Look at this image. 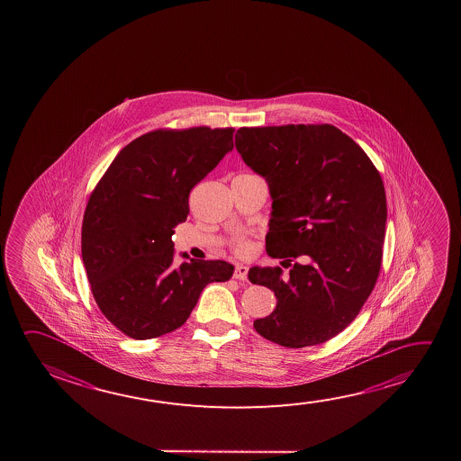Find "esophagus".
Here are the masks:
<instances>
[{"instance_id": "esophagus-1", "label": "esophagus", "mask_w": 461, "mask_h": 461, "mask_svg": "<svg viewBox=\"0 0 461 461\" xmlns=\"http://www.w3.org/2000/svg\"><path fill=\"white\" fill-rule=\"evenodd\" d=\"M233 278L240 279V281H246V279H248V267H246V265H236Z\"/></svg>"}]
</instances>
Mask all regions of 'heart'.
Masks as SVG:
<instances>
[{
	"label": "heart",
	"instance_id": "1",
	"mask_svg": "<svg viewBox=\"0 0 461 461\" xmlns=\"http://www.w3.org/2000/svg\"><path fill=\"white\" fill-rule=\"evenodd\" d=\"M236 250L240 252V254H248L250 250V244L249 242L241 241L240 244H238V248H236Z\"/></svg>",
	"mask_w": 461,
	"mask_h": 461
}]
</instances>
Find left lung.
<instances>
[{"mask_svg":"<svg viewBox=\"0 0 461 461\" xmlns=\"http://www.w3.org/2000/svg\"><path fill=\"white\" fill-rule=\"evenodd\" d=\"M234 144L270 189L267 252L291 267L286 278L279 267L250 268V283L276 295L254 328L285 348L326 342L354 321L376 285L387 220L381 175L328 123L242 127ZM294 258L302 262L291 266Z\"/></svg>","mask_w":461,"mask_h":461,"instance_id":"8db88e82","label":"left lung"}]
</instances>
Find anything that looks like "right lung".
Returning a JSON list of instances; mask_svg holds the SVG:
<instances>
[{"label": "right lung", "instance_id": "add662e5", "mask_svg": "<svg viewBox=\"0 0 461 461\" xmlns=\"http://www.w3.org/2000/svg\"><path fill=\"white\" fill-rule=\"evenodd\" d=\"M231 149L233 129L149 131L115 156L91 193L85 270L99 310L130 338L175 331L209 283L231 278L234 267L225 260L172 267V234L188 217L191 189Z\"/></svg>", "mask_w": 461, "mask_h": 461}]
</instances>
